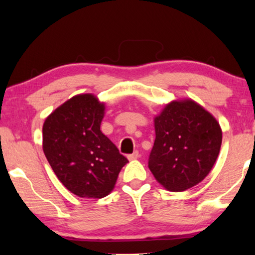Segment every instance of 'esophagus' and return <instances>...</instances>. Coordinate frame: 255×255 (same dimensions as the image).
<instances>
[{"mask_svg":"<svg viewBox=\"0 0 255 255\" xmlns=\"http://www.w3.org/2000/svg\"><path fill=\"white\" fill-rule=\"evenodd\" d=\"M138 158H139V152H138L137 150L133 151V153L128 155V159H129V160H136V159H138Z\"/></svg>","mask_w":255,"mask_h":255,"instance_id":"obj_1","label":"esophagus"}]
</instances>
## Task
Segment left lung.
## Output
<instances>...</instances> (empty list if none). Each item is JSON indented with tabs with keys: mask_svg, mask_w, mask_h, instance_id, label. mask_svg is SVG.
I'll list each match as a JSON object with an SVG mask.
<instances>
[{
	"mask_svg": "<svg viewBox=\"0 0 255 255\" xmlns=\"http://www.w3.org/2000/svg\"><path fill=\"white\" fill-rule=\"evenodd\" d=\"M155 140L148 166L171 192L202 182L218 158L223 132L218 122L191 100L175 101L154 118Z\"/></svg>",
	"mask_w": 255,
	"mask_h": 255,
	"instance_id": "1",
	"label": "left lung"
}]
</instances>
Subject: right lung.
<instances>
[{
	"label": "right lung",
	"instance_id": "add662e5",
	"mask_svg": "<svg viewBox=\"0 0 255 255\" xmlns=\"http://www.w3.org/2000/svg\"><path fill=\"white\" fill-rule=\"evenodd\" d=\"M104 110L94 95H77L51 113L42 127V148L51 169L79 197L107 196L128 162L101 131Z\"/></svg>",
	"mask_w": 255,
	"mask_h": 255
}]
</instances>
